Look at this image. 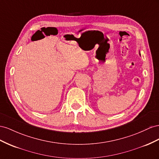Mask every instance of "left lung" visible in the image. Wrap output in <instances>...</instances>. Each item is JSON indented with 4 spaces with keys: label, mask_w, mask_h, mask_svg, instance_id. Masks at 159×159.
<instances>
[{
    "label": "left lung",
    "mask_w": 159,
    "mask_h": 159,
    "mask_svg": "<svg viewBox=\"0 0 159 159\" xmlns=\"http://www.w3.org/2000/svg\"><path fill=\"white\" fill-rule=\"evenodd\" d=\"M139 54L140 55V51H139Z\"/></svg>",
    "instance_id": "1"
}]
</instances>
